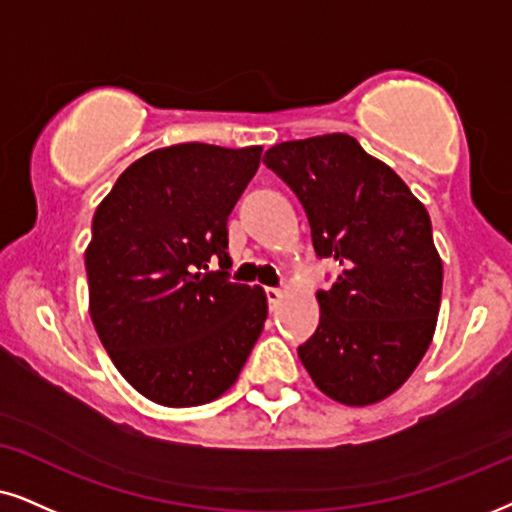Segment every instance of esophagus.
I'll return each mask as SVG.
<instances>
[{
    "instance_id": "1",
    "label": "esophagus",
    "mask_w": 512,
    "mask_h": 512,
    "mask_svg": "<svg viewBox=\"0 0 512 512\" xmlns=\"http://www.w3.org/2000/svg\"><path fill=\"white\" fill-rule=\"evenodd\" d=\"M267 300L271 309H278V304L283 302V293L278 288H267Z\"/></svg>"
}]
</instances>
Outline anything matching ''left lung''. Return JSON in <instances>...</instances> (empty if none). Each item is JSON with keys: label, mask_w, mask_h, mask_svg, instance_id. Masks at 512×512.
<instances>
[{"label": "left lung", "mask_w": 512, "mask_h": 512, "mask_svg": "<svg viewBox=\"0 0 512 512\" xmlns=\"http://www.w3.org/2000/svg\"><path fill=\"white\" fill-rule=\"evenodd\" d=\"M264 163L300 198L316 255L340 264L333 288L316 293L302 366L333 401L378 404L411 378L437 328L444 269L428 210L349 134L283 141Z\"/></svg>", "instance_id": "8db88e82"}]
</instances>
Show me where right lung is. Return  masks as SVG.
<instances>
[{
  "label": "right lung",
  "mask_w": 512,
  "mask_h": 512,
  "mask_svg": "<svg viewBox=\"0 0 512 512\" xmlns=\"http://www.w3.org/2000/svg\"><path fill=\"white\" fill-rule=\"evenodd\" d=\"M260 158L262 146L155 148L94 212L89 316L122 378L155 404L219 399L260 338L267 293L226 281V219Z\"/></svg>",
  "instance_id": "right-lung-1"
}]
</instances>
